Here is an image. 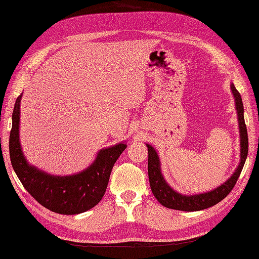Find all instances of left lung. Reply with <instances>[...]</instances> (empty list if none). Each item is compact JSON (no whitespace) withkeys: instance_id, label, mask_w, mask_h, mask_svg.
<instances>
[{"instance_id":"8db88e82","label":"left lung","mask_w":259,"mask_h":259,"mask_svg":"<svg viewBox=\"0 0 259 259\" xmlns=\"http://www.w3.org/2000/svg\"><path fill=\"white\" fill-rule=\"evenodd\" d=\"M231 91H233L234 97L236 100V108L238 112V120H239V130H240V145H241V160L238 167L235 173L231 176L228 181H226L223 186L214 189L213 191L202 193V194H194V196H183L172 190L167 186L164 179H163L160 171V161L156 152L151 145H146L149 150V180L151 190L154 197L156 198L162 205L174 210L181 211H199L212 207L217 204L221 200H224L231 190L234 189L235 184L238 180L241 173L242 167H244L246 157L248 154V135L247 127L244 119V105L239 92L237 91L234 83L231 85Z\"/></svg>"}]
</instances>
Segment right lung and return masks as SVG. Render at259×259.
Returning a JSON list of instances; mask_svg holds the SVG:
<instances>
[{
    "label": "right lung",
    "mask_w": 259,
    "mask_h": 259,
    "mask_svg": "<svg viewBox=\"0 0 259 259\" xmlns=\"http://www.w3.org/2000/svg\"><path fill=\"white\" fill-rule=\"evenodd\" d=\"M21 97L22 94L14 104L9 141L10 159L19 180L36 201L54 212L77 214L92 209L104 197L112 168L127 145L120 143L102 150L92 166L75 176L54 177L36 170L26 163L20 146Z\"/></svg>",
    "instance_id": "add662e5"
}]
</instances>
